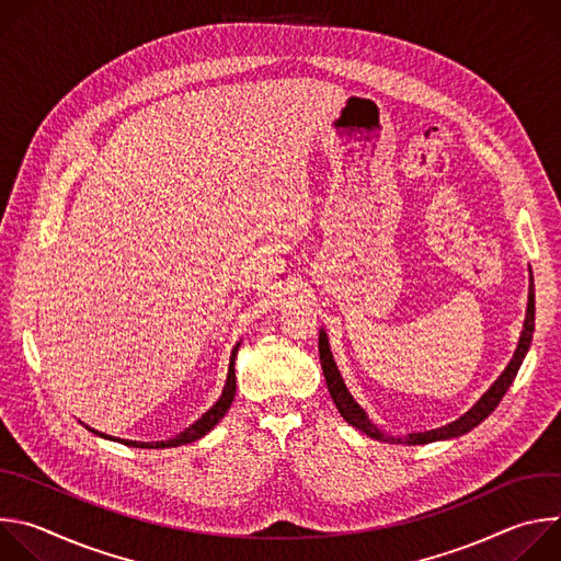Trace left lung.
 Instances as JSON below:
<instances>
[{
	"label": "left lung",
	"instance_id": "8db88e82",
	"mask_svg": "<svg viewBox=\"0 0 561 561\" xmlns=\"http://www.w3.org/2000/svg\"><path fill=\"white\" fill-rule=\"evenodd\" d=\"M533 331H535V286H533V279H530V290H528V310H526V322H524V331H522V337H519V344H517V351L511 359V364L506 366V370L500 375V379L484 392V397L479 399V402L466 413L461 415L459 420H455L453 424L448 426H442V428H435V431H426V433H413L409 437H386L381 431H377L366 413L357 407L355 399L351 397V392L346 390L344 386V379L333 362V355H331V348H329V340H327V333L322 331L319 333V362H322V370H324V377H327V383H329V392L333 397V402L340 411V415L353 424L357 431L366 433L368 437L373 439H381V442H394V444H428V442H437V439H448V437H457V435H463L468 431H472L477 424H482L502 402V397L506 394V390L511 388L528 348H530V342H533Z\"/></svg>",
	"mask_w": 561,
	"mask_h": 561
}]
</instances>
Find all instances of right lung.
Returning a JSON list of instances; mask_svg holds the SVG:
<instances>
[{
	"label": "right lung",
	"instance_id": "obj_1",
	"mask_svg": "<svg viewBox=\"0 0 561 561\" xmlns=\"http://www.w3.org/2000/svg\"><path fill=\"white\" fill-rule=\"evenodd\" d=\"M237 348H239V344H237V346L232 348V353H230L228 379H226V386H224L221 397L217 399V404H215L206 415H202L193 426H188L184 433H180L178 437L167 439V442H128V439H117V442H122V444H126V446H135V448H171V446L191 444V442L204 437V435L226 415V411H228L230 404H232L234 388H237V381H234V357H237ZM91 431H93V428H91ZM93 433H98V431H93ZM100 435H102V433H100ZM104 437H106V435H104ZM108 439H113V437H108Z\"/></svg>",
	"mask_w": 561,
	"mask_h": 561
}]
</instances>
